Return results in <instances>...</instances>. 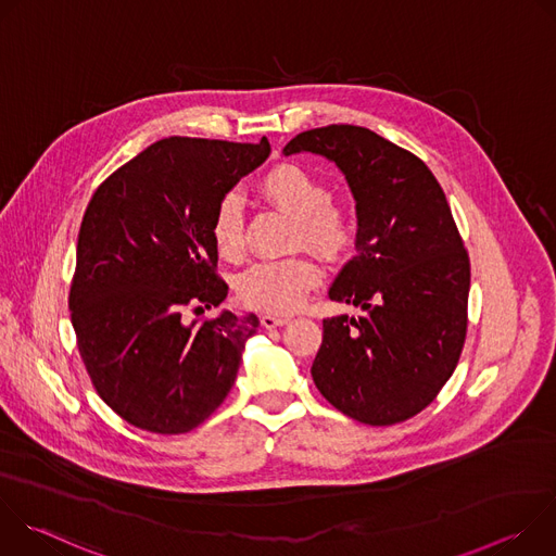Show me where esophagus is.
Here are the masks:
<instances>
[{"label":"esophagus","instance_id":"34e87169","mask_svg":"<svg viewBox=\"0 0 556 556\" xmlns=\"http://www.w3.org/2000/svg\"><path fill=\"white\" fill-rule=\"evenodd\" d=\"M260 324L264 326V328H277V326H283V324H288V316H277V314H262L260 316Z\"/></svg>","mask_w":556,"mask_h":556}]
</instances>
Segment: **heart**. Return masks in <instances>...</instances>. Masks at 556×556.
Masks as SVG:
<instances>
[{
    "label": "heart",
    "mask_w": 556,
    "mask_h": 556,
    "mask_svg": "<svg viewBox=\"0 0 556 556\" xmlns=\"http://www.w3.org/2000/svg\"><path fill=\"white\" fill-rule=\"evenodd\" d=\"M260 191L294 217L292 242L307 244L319 255L343 257L356 237L354 211L330 198L328 185L299 163H281L264 174ZM211 240L226 260L244 255V206L240 195L219 198L211 217ZM321 281V268L305 255L262 260L235 279V292L247 307L290 312Z\"/></svg>",
    "instance_id": "obj_1"
}]
</instances>
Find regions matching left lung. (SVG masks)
<instances>
[{"instance_id":"1","label":"left lung","mask_w":556,"mask_h":556,"mask_svg":"<svg viewBox=\"0 0 556 556\" xmlns=\"http://www.w3.org/2000/svg\"><path fill=\"white\" fill-rule=\"evenodd\" d=\"M339 165L356 200V255L330 296L363 309L324 319L312 378L341 414L374 427L429 407L457 367L470 262L446 195L412 151L356 125L296 134L283 149Z\"/></svg>"}]
</instances>
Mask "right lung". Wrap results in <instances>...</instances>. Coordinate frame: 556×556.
Masks as SVG:
<instances>
[{"instance_id":"obj_1","label":"right lung","mask_w":556,"mask_h":556,"mask_svg":"<svg viewBox=\"0 0 556 556\" xmlns=\"http://www.w3.org/2000/svg\"><path fill=\"white\" fill-rule=\"evenodd\" d=\"M268 153V138L169 136L94 191L78 230L70 319L97 393L131 427L180 435L226 401L257 316L189 324L187 312L226 299L211 217Z\"/></svg>"}]
</instances>
